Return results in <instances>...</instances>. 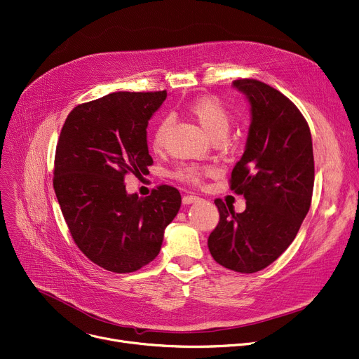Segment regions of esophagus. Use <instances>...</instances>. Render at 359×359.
Here are the masks:
<instances>
[{
    "label": "esophagus",
    "mask_w": 359,
    "mask_h": 359,
    "mask_svg": "<svg viewBox=\"0 0 359 359\" xmlns=\"http://www.w3.org/2000/svg\"><path fill=\"white\" fill-rule=\"evenodd\" d=\"M198 201H201V198L199 196H196V194H184V196L182 198V202L184 203V205H190V203H194V202H198Z\"/></svg>",
    "instance_id": "esophagus-1"
}]
</instances>
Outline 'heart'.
Wrapping results in <instances>:
<instances>
[{
  "mask_svg": "<svg viewBox=\"0 0 359 359\" xmlns=\"http://www.w3.org/2000/svg\"><path fill=\"white\" fill-rule=\"evenodd\" d=\"M187 111L199 121L205 132L213 140L223 139L229 132L232 123V116L223 103L212 95H201L198 99L191 100L187 104ZM168 132V123L161 121L151 135V149L160 151L165 147ZM215 169L212 166H199V165H180L175 169L173 176L182 182L198 184L206 175H210Z\"/></svg>",
  "mask_w": 359,
  "mask_h": 359,
  "instance_id": "obj_1",
  "label": "heart"
}]
</instances>
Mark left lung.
I'll return each instance as SVG.
<instances>
[{"instance_id":"left-lung-1","label":"left lung","mask_w":359,"mask_h":359,"mask_svg":"<svg viewBox=\"0 0 359 359\" xmlns=\"http://www.w3.org/2000/svg\"><path fill=\"white\" fill-rule=\"evenodd\" d=\"M233 86L252 109L246 150L229 179L246 209L236 213L216 199L219 223L208 246L219 265L253 273L275 262L299 231L312 202L313 150L309 126L286 95L253 79Z\"/></svg>"}]
</instances>
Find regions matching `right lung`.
<instances>
[{"label": "right lung", "instance_id": "right-lung-1", "mask_svg": "<svg viewBox=\"0 0 359 359\" xmlns=\"http://www.w3.org/2000/svg\"><path fill=\"white\" fill-rule=\"evenodd\" d=\"M168 91H118L81 103L67 116L55 147L53 186L79 249L100 268L135 272L158 255L165 227L180 209L176 187L146 198L127 194L124 177L149 173L146 127Z\"/></svg>", "mask_w": 359, "mask_h": 359}]
</instances>
